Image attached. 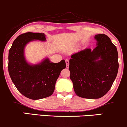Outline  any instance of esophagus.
<instances>
[{
    "mask_svg": "<svg viewBox=\"0 0 127 127\" xmlns=\"http://www.w3.org/2000/svg\"><path fill=\"white\" fill-rule=\"evenodd\" d=\"M66 67L67 68H68L69 67V60H67V59H66Z\"/></svg>",
    "mask_w": 127,
    "mask_h": 127,
    "instance_id": "34e87169",
    "label": "esophagus"
}]
</instances>
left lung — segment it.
I'll use <instances>...</instances> for the list:
<instances>
[{"label":"left lung","mask_w":127,"mask_h":127,"mask_svg":"<svg viewBox=\"0 0 127 127\" xmlns=\"http://www.w3.org/2000/svg\"><path fill=\"white\" fill-rule=\"evenodd\" d=\"M96 46L86 48L71 55L70 78L76 95L87 99L102 97L111 88L119 69L118 53L105 34L94 37Z\"/></svg>","instance_id":"8db88e82"}]
</instances>
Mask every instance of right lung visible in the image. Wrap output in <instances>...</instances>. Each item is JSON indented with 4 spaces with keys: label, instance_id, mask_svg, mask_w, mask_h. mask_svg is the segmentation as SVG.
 <instances>
[{
    "label": "right lung",
    "instance_id": "right-lung-1",
    "mask_svg": "<svg viewBox=\"0 0 127 127\" xmlns=\"http://www.w3.org/2000/svg\"><path fill=\"white\" fill-rule=\"evenodd\" d=\"M33 41H46L45 34L26 32L17 37L9 51L8 72L12 83L23 95L37 100L52 95L61 71L66 65L64 60L54 63L48 58L35 64L28 62L25 49Z\"/></svg>",
    "mask_w": 127,
    "mask_h": 127
}]
</instances>
